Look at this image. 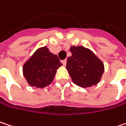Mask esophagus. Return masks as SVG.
<instances>
[{"mask_svg": "<svg viewBox=\"0 0 126 126\" xmlns=\"http://www.w3.org/2000/svg\"><path fill=\"white\" fill-rule=\"evenodd\" d=\"M66 62H67V61H66V60H63V61H62V63H63L64 65H66Z\"/></svg>", "mask_w": 126, "mask_h": 126, "instance_id": "1", "label": "esophagus"}]
</instances>
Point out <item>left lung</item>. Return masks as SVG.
<instances>
[{
    "instance_id": "1",
    "label": "left lung",
    "mask_w": 126,
    "mask_h": 126,
    "mask_svg": "<svg viewBox=\"0 0 126 126\" xmlns=\"http://www.w3.org/2000/svg\"><path fill=\"white\" fill-rule=\"evenodd\" d=\"M70 52L72 55L67 59L66 69L73 81L84 88L98 84L104 73L102 62L83 46H71Z\"/></svg>"
}]
</instances>
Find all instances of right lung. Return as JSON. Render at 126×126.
Listing matches in <instances>:
<instances>
[{"instance_id": "add662e5", "label": "right lung", "mask_w": 126, "mask_h": 126, "mask_svg": "<svg viewBox=\"0 0 126 126\" xmlns=\"http://www.w3.org/2000/svg\"><path fill=\"white\" fill-rule=\"evenodd\" d=\"M62 65L57 55L50 52L47 47H43L25 63L23 74L30 86L44 88L51 84L57 69Z\"/></svg>"}]
</instances>
